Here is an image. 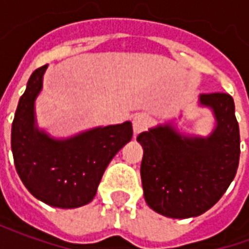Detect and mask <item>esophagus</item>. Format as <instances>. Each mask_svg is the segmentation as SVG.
<instances>
[{
    "instance_id": "esophagus-1",
    "label": "esophagus",
    "mask_w": 249,
    "mask_h": 249,
    "mask_svg": "<svg viewBox=\"0 0 249 249\" xmlns=\"http://www.w3.org/2000/svg\"><path fill=\"white\" fill-rule=\"evenodd\" d=\"M132 123H133V132H135V135H139L142 130L146 129V126H148V117H146L145 114H136Z\"/></svg>"
}]
</instances>
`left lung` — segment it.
I'll list each match as a JSON object with an SVG mask.
<instances>
[{
  "mask_svg": "<svg viewBox=\"0 0 249 249\" xmlns=\"http://www.w3.org/2000/svg\"><path fill=\"white\" fill-rule=\"evenodd\" d=\"M214 126L208 136L185 135L175 120L137 136L144 149L141 181L146 204L172 217H196L217 203L235 178L240 159V133L230 94H200Z\"/></svg>",
  "mask_w": 249,
  "mask_h": 249,
  "instance_id": "obj_1",
  "label": "left lung"
}]
</instances>
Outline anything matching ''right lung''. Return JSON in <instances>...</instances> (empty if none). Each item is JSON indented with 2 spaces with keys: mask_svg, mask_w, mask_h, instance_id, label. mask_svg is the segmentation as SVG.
<instances>
[{
  "mask_svg": "<svg viewBox=\"0 0 249 249\" xmlns=\"http://www.w3.org/2000/svg\"><path fill=\"white\" fill-rule=\"evenodd\" d=\"M46 69L32 73L19 98L12 124L14 165L36 198L56 208H78L92 201L108 164L132 140V123L96 126L66 139L40 129L36 100Z\"/></svg>",
  "mask_w": 249,
  "mask_h": 249,
  "instance_id": "1",
  "label": "right lung"
}]
</instances>
